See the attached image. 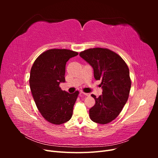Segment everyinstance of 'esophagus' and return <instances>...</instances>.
Wrapping results in <instances>:
<instances>
[{
	"mask_svg": "<svg viewBox=\"0 0 158 158\" xmlns=\"http://www.w3.org/2000/svg\"><path fill=\"white\" fill-rule=\"evenodd\" d=\"M81 94H82V95H85V96H89V95H90V94H88V93L81 92Z\"/></svg>",
	"mask_w": 158,
	"mask_h": 158,
	"instance_id": "34e87169",
	"label": "esophagus"
}]
</instances>
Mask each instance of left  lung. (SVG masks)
Listing matches in <instances>:
<instances>
[{
  "label": "left lung",
  "instance_id": "obj_1",
  "mask_svg": "<svg viewBox=\"0 0 158 158\" xmlns=\"http://www.w3.org/2000/svg\"><path fill=\"white\" fill-rule=\"evenodd\" d=\"M80 56L92 66L95 79L102 80V95L99 98L92 95L95 104L89 109V117L102 125L111 122L121 112L130 93L128 66L120 56L108 49H89L81 52Z\"/></svg>",
  "mask_w": 158,
  "mask_h": 158
}]
</instances>
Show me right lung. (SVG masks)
<instances>
[{"mask_svg":"<svg viewBox=\"0 0 158 158\" xmlns=\"http://www.w3.org/2000/svg\"><path fill=\"white\" fill-rule=\"evenodd\" d=\"M77 52L69 49H49L43 52L30 71V85L36 106L48 122L60 125L73 116V107L78 91L69 94L59 87L65 82V66Z\"/></svg>","mask_w":158,"mask_h":158,"instance_id":"right-lung-1","label":"right lung"}]
</instances>
